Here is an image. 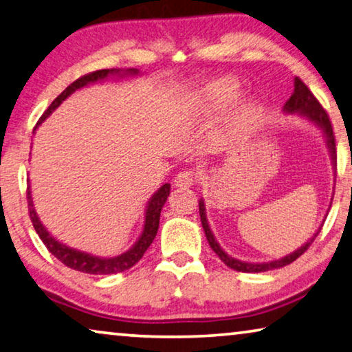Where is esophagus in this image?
<instances>
[{
  "instance_id": "1",
  "label": "esophagus",
  "mask_w": 352,
  "mask_h": 352,
  "mask_svg": "<svg viewBox=\"0 0 352 352\" xmlns=\"http://www.w3.org/2000/svg\"><path fill=\"white\" fill-rule=\"evenodd\" d=\"M194 180H196V172L182 170L175 175L174 185L177 188H190V186L194 185Z\"/></svg>"
}]
</instances>
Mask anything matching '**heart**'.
Instances as JSON below:
<instances>
[{
    "label": "heart",
    "mask_w": 352,
    "mask_h": 352,
    "mask_svg": "<svg viewBox=\"0 0 352 352\" xmlns=\"http://www.w3.org/2000/svg\"><path fill=\"white\" fill-rule=\"evenodd\" d=\"M240 94V85L237 80L230 77L214 78L207 82L206 85L191 91L190 98L191 104L201 112H219V110L230 106ZM256 112V104L253 101L245 102L240 109V117L248 118Z\"/></svg>",
    "instance_id": "1"
}]
</instances>
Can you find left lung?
<instances>
[{
  "label": "left lung",
  "instance_id": "1",
  "mask_svg": "<svg viewBox=\"0 0 352 352\" xmlns=\"http://www.w3.org/2000/svg\"><path fill=\"white\" fill-rule=\"evenodd\" d=\"M283 112L298 113L300 117L307 118L308 122L316 124L318 128L322 131L324 138H326L327 146H329L330 156H332V162L335 166H337V162H335V160H337V156H335V135H333L332 124H330L329 115H327L326 110L322 109L321 104L318 102V99L314 98V94L310 90H308V87L298 77L294 78V93L291 94V98L286 101L285 107H283ZM199 214H201L202 228H204V232H206V237L208 240L210 248H212L214 253L218 254V258L221 259L228 267H230V269H234L237 272H245V274H259V272L280 269V267H285L287 264H291V262H294L297 258H300V256L305 253V251L308 250V246H310L313 243V240L316 239V235L319 234V229L322 228V224H321V228L316 230V234H314L307 243H303L300 248L292 251L291 254L285 256V258L269 261V262H245V261H239V259L232 258V256H229L228 253H224V250L217 242V239H214L212 229H210V226H208L207 213H206V204H204V199L199 201Z\"/></svg>",
  "mask_w": 352,
  "mask_h": 352
}]
</instances>
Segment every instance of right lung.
<instances>
[{"label":"right lung","instance_id":"right-lung-1","mask_svg":"<svg viewBox=\"0 0 352 352\" xmlns=\"http://www.w3.org/2000/svg\"><path fill=\"white\" fill-rule=\"evenodd\" d=\"M135 74H139V69L129 67V69H126V71H123V69H101V71L90 72V74H87V76H82L80 78H77L76 82H72L71 85L67 87L66 90L63 91L60 96L50 104L49 109H47L44 115L39 118L38 124L34 126V131L47 117H49L52 112H54L56 107H60V104L65 101L66 98H69L74 91L80 90V88H83V87L91 85V83L106 80V78L110 76L124 77V76H135ZM28 183H30V180H28ZM169 192H170V185L169 183H164V185H162L160 190L150 197V201H148V204H146V208H145L144 229H142V234H140V237L138 239V242L133 245V248L124 251L123 254L113 256V258H101V256H94V254L87 253V251L71 248V246L61 243L60 240H56L54 235H52L49 230L45 229L44 224L41 223L38 213H36V210H34L30 185H28V190H26V197H28V212H30L31 223H33L36 232H38L39 239L47 246V250H49L56 259L61 261L63 264L69 267V269H74L77 272H83V274L112 275V274H120V272L128 270L134 264H138V262L142 259L145 251L148 250V246L153 243L156 232H158V228H160L161 208L166 204Z\"/></svg>","mask_w":352,"mask_h":352}]
</instances>
